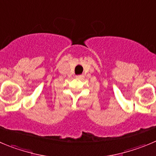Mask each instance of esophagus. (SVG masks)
Returning a JSON list of instances; mask_svg holds the SVG:
<instances>
[{
  "label": "esophagus",
  "instance_id": "obj_1",
  "mask_svg": "<svg viewBox=\"0 0 156 156\" xmlns=\"http://www.w3.org/2000/svg\"><path fill=\"white\" fill-rule=\"evenodd\" d=\"M76 79H78V80H83L84 79V76L83 75L76 76Z\"/></svg>",
  "mask_w": 156,
  "mask_h": 156
}]
</instances>
